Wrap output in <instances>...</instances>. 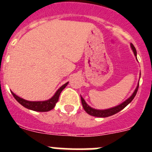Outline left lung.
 Wrapping results in <instances>:
<instances>
[{"label": "left lung", "mask_w": 152, "mask_h": 152, "mask_svg": "<svg viewBox=\"0 0 152 152\" xmlns=\"http://www.w3.org/2000/svg\"><path fill=\"white\" fill-rule=\"evenodd\" d=\"M131 47L132 51H133L134 54H135V56H136V49H135V46L131 43ZM139 84H138L136 89L135 90V91H134V93L132 94V95L129 99H127L126 101H124L123 103H121V104H119V106H116V107H113V108L108 109V110H95V109L91 108V107H89V106L86 103L85 100H84V98H83L82 96H80L83 108H84V110L86 111L87 113H88L89 115H91V116H96V117H108V116H113V115H114V114L117 113L119 112V111H121L122 110H123L126 106L128 105L129 103H131L132 100H133L134 97H135V95H136L137 91H138V89H139Z\"/></svg>", "instance_id": "obj_1"}]
</instances>
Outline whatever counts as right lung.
Listing matches in <instances>:
<instances>
[{
	"label": "right lung",
	"instance_id": "obj_1",
	"mask_svg": "<svg viewBox=\"0 0 152 152\" xmlns=\"http://www.w3.org/2000/svg\"><path fill=\"white\" fill-rule=\"evenodd\" d=\"M68 82H67L66 84H64V85L61 86V88L56 91L54 96H52L51 99L45 100V101H28V100H24L23 98L19 97L18 96H17L13 92L11 93L13 97L16 99V100L18 103H20L21 105L23 106L24 107H26L29 110H32L37 111V112H48V111L51 110L54 108L55 106H56V103L58 100L60 94L64 89V88L68 85Z\"/></svg>",
	"mask_w": 152,
	"mask_h": 152
}]
</instances>
